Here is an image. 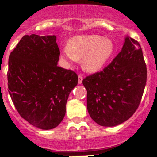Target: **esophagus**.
<instances>
[{
  "label": "esophagus",
  "mask_w": 157,
  "mask_h": 157,
  "mask_svg": "<svg viewBox=\"0 0 157 157\" xmlns=\"http://www.w3.org/2000/svg\"><path fill=\"white\" fill-rule=\"evenodd\" d=\"M82 81H83V76L82 75H78V83L79 84H81Z\"/></svg>",
  "instance_id": "esophagus-1"
}]
</instances>
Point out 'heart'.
<instances>
[{
  "label": "heart",
  "instance_id": "b5f03b06",
  "mask_svg": "<svg viewBox=\"0 0 157 157\" xmlns=\"http://www.w3.org/2000/svg\"><path fill=\"white\" fill-rule=\"evenodd\" d=\"M114 52L115 45L111 39L99 35H82L70 39L62 56L70 62L81 59L82 68L96 73L107 64Z\"/></svg>",
  "mask_w": 157,
  "mask_h": 157
}]
</instances>
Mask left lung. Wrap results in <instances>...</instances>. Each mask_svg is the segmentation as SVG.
I'll list each match as a JSON object with an SVG mask.
<instances>
[{"mask_svg":"<svg viewBox=\"0 0 157 157\" xmlns=\"http://www.w3.org/2000/svg\"><path fill=\"white\" fill-rule=\"evenodd\" d=\"M146 82L141 47L127 36L121 51L110 64L83 79L92 119L104 127H114L127 121L138 108Z\"/></svg>","mask_w":157,"mask_h":157,"instance_id":"8db88e82","label":"left lung"}]
</instances>
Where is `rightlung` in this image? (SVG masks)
<instances>
[{
  "mask_svg": "<svg viewBox=\"0 0 157 157\" xmlns=\"http://www.w3.org/2000/svg\"><path fill=\"white\" fill-rule=\"evenodd\" d=\"M55 36H24L10 53L8 92L20 116L42 130L56 128L66 112L70 93L78 83L76 73L58 66Z\"/></svg>",
  "mask_w": 157,
  "mask_h": 157,
  "instance_id": "1",
  "label": "right lung"
}]
</instances>
